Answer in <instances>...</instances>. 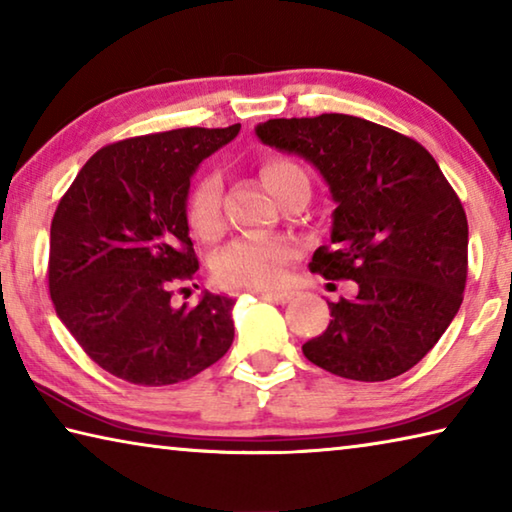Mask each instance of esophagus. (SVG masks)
Here are the masks:
<instances>
[{
  "mask_svg": "<svg viewBox=\"0 0 512 512\" xmlns=\"http://www.w3.org/2000/svg\"><path fill=\"white\" fill-rule=\"evenodd\" d=\"M264 298L277 302V305H287V302L296 298V291H264Z\"/></svg>",
  "mask_w": 512,
  "mask_h": 512,
  "instance_id": "1",
  "label": "esophagus"
}]
</instances>
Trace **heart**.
<instances>
[{"label": "heart", "mask_w": 512, "mask_h": 512, "mask_svg": "<svg viewBox=\"0 0 512 512\" xmlns=\"http://www.w3.org/2000/svg\"><path fill=\"white\" fill-rule=\"evenodd\" d=\"M262 180L277 201L293 187H309L305 171L284 158L264 162ZM187 219L201 239H214L221 232V180L216 173L198 180L187 203ZM293 255L296 248L287 239L248 235L221 250L214 262V275L225 287H273L284 277Z\"/></svg>", "instance_id": "b5f03b06"}]
</instances>
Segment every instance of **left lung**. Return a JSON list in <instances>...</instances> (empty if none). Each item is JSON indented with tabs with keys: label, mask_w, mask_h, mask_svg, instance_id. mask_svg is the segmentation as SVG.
<instances>
[{
	"label": "left lung",
	"mask_w": 512,
	"mask_h": 512,
	"mask_svg": "<svg viewBox=\"0 0 512 512\" xmlns=\"http://www.w3.org/2000/svg\"><path fill=\"white\" fill-rule=\"evenodd\" d=\"M259 142L307 160L329 187L332 246L309 268L354 280V300L327 302V329L302 345L332 375L386 381L424 359L458 314L467 280V219L431 153L350 115L268 119Z\"/></svg>",
	"instance_id": "8db88e82"
}]
</instances>
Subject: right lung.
<instances>
[{
	"label": "right lung",
	"mask_w": 512,
	"mask_h": 512,
	"mask_svg": "<svg viewBox=\"0 0 512 512\" xmlns=\"http://www.w3.org/2000/svg\"><path fill=\"white\" fill-rule=\"evenodd\" d=\"M239 128H178L103 146L60 198L49 293L69 334L110 375L178 384L230 350L235 300L203 291L196 307H173L171 284L198 271L189 180Z\"/></svg>",
	"instance_id": "1"
}]
</instances>
